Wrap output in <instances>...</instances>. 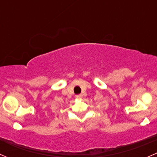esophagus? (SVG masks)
I'll return each instance as SVG.
<instances>
[{
    "label": "esophagus",
    "mask_w": 157,
    "mask_h": 157,
    "mask_svg": "<svg viewBox=\"0 0 157 157\" xmlns=\"http://www.w3.org/2000/svg\"><path fill=\"white\" fill-rule=\"evenodd\" d=\"M82 97H83V95L82 94H79L76 96V98H77V99H82Z\"/></svg>",
    "instance_id": "1"
}]
</instances>
